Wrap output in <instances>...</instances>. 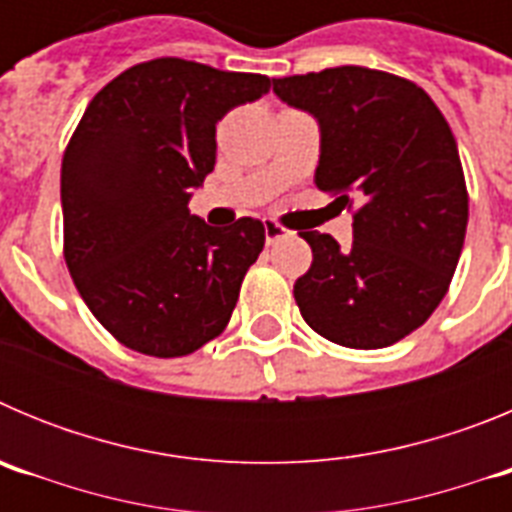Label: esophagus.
<instances>
[{"label":"esophagus","mask_w":512,"mask_h":512,"mask_svg":"<svg viewBox=\"0 0 512 512\" xmlns=\"http://www.w3.org/2000/svg\"><path fill=\"white\" fill-rule=\"evenodd\" d=\"M264 233H266V243L274 246V243H279L282 238H287L289 230L284 228V225H279L277 220H264Z\"/></svg>","instance_id":"esophagus-1"}]
</instances>
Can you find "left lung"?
<instances>
[{"label": "left lung", "instance_id": "obj_1", "mask_svg": "<svg viewBox=\"0 0 512 512\" xmlns=\"http://www.w3.org/2000/svg\"><path fill=\"white\" fill-rule=\"evenodd\" d=\"M274 92L318 117L315 184L354 210L348 251L300 233L312 248L295 282L302 318L338 346H392L431 318L464 246L469 192L449 122L418 84L361 66L284 76Z\"/></svg>", "mask_w": 512, "mask_h": 512}]
</instances>
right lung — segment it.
Returning <instances> with one entry per match:
<instances>
[{
  "label": "right lung",
  "mask_w": 512,
  "mask_h": 512,
  "mask_svg": "<svg viewBox=\"0 0 512 512\" xmlns=\"http://www.w3.org/2000/svg\"><path fill=\"white\" fill-rule=\"evenodd\" d=\"M269 89V76L166 56L122 71L81 115L61 164L63 259L122 346L174 359L228 325L264 223L212 228L189 215V189L215 169L217 120Z\"/></svg>",
  "instance_id": "add662e5"
}]
</instances>
